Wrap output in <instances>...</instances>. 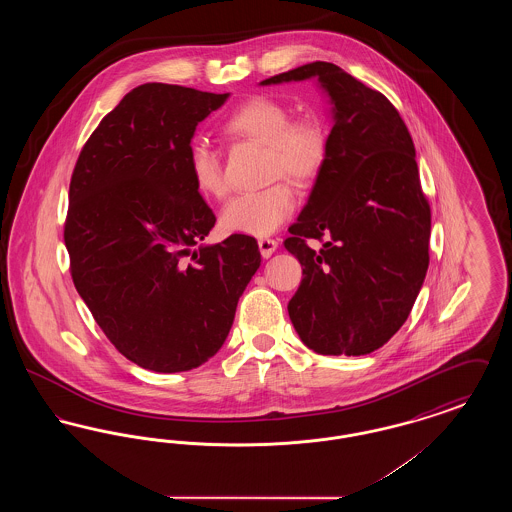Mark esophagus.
<instances>
[{"label":"esophagus","instance_id":"34e87169","mask_svg":"<svg viewBox=\"0 0 512 512\" xmlns=\"http://www.w3.org/2000/svg\"><path fill=\"white\" fill-rule=\"evenodd\" d=\"M259 249H261V255L268 259L278 249V242L272 238H259Z\"/></svg>","mask_w":512,"mask_h":512}]
</instances>
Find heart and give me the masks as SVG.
<instances>
[{"label":"heart","instance_id":"obj_1","mask_svg":"<svg viewBox=\"0 0 512 512\" xmlns=\"http://www.w3.org/2000/svg\"><path fill=\"white\" fill-rule=\"evenodd\" d=\"M224 132L268 147L272 176L286 174L297 184L317 176L326 155V134L315 119L292 121L290 109L267 96H255L238 105L224 121ZM188 169L195 188L203 195L226 194V178L219 153L203 138L188 149ZM295 209V192L288 182H276L265 190L244 192L226 201L220 224L230 234L268 236Z\"/></svg>","mask_w":512,"mask_h":512}]
</instances>
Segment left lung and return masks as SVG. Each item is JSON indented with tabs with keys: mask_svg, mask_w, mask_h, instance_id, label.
Here are the masks:
<instances>
[{
	"mask_svg": "<svg viewBox=\"0 0 512 512\" xmlns=\"http://www.w3.org/2000/svg\"><path fill=\"white\" fill-rule=\"evenodd\" d=\"M315 78L332 105L326 155L286 249L303 268L288 303L320 355L376 351L405 324L430 263L432 215L407 126L390 99L338 65L315 61L261 86ZM327 242L320 252L307 237Z\"/></svg>",
	"mask_w": 512,
	"mask_h": 512,
	"instance_id": "8db88e82",
	"label": "left lung"
}]
</instances>
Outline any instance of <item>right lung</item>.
Wrapping results in <instances>:
<instances>
[{
	"label": "right lung",
	"mask_w": 512,
	"mask_h": 512,
	"mask_svg": "<svg viewBox=\"0 0 512 512\" xmlns=\"http://www.w3.org/2000/svg\"><path fill=\"white\" fill-rule=\"evenodd\" d=\"M228 96L134 88L99 122L71 178L74 288L119 353L153 372L207 363L261 265L251 236L203 244L217 219L188 169L195 126Z\"/></svg>",
	"instance_id": "obj_1"
}]
</instances>
